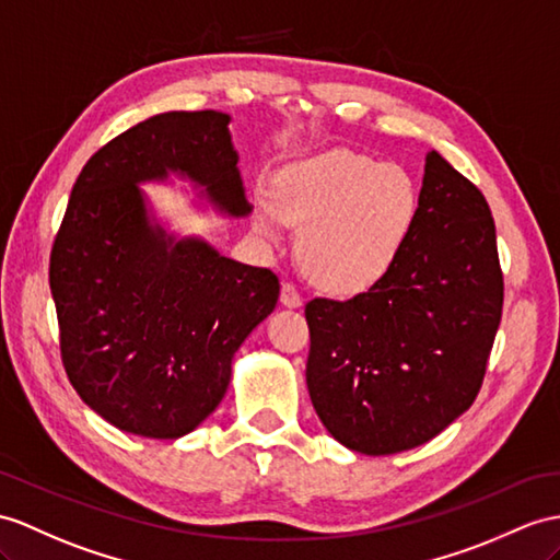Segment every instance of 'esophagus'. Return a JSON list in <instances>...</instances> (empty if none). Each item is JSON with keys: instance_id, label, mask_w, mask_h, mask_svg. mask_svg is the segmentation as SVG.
<instances>
[{"instance_id": "34e87169", "label": "esophagus", "mask_w": 560, "mask_h": 560, "mask_svg": "<svg viewBox=\"0 0 560 560\" xmlns=\"http://www.w3.org/2000/svg\"><path fill=\"white\" fill-rule=\"evenodd\" d=\"M280 304L288 306V308H296L302 306V294L294 288L292 282H282V290H280Z\"/></svg>"}]
</instances>
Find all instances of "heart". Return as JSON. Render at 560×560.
<instances>
[{
    "mask_svg": "<svg viewBox=\"0 0 560 560\" xmlns=\"http://www.w3.org/2000/svg\"><path fill=\"white\" fill-rule=\"evenodd\" d=\"M420 192L399 163L330 149L284 166L272 195L254 207V228L278 240L284 223L302 225L299 261L320 290L365 292L397 261L418 215Z\"/></svg>",
    "mask_w": 560,
    "mask_h": 560,
    "instance_id": "heart-1",
    "label": "heart"
}]
</instances>
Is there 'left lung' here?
Here are the masks:
<instances>
[{
  "mask_svg": "<svg viewBox=\"0 0 560 560\" xmlns=\"http://www.w3.org/2000/svg\"><path fill=\"white\" fill-rule=\"evenodd\" d=\"M501 306L489 203L432 149L397 261L347 302L306 304V385L325 430L368 456L438 438L482 387Z\"/></svg>",
  "mask_w": 560,
  "mask_h": 560,
  "instance_id": "left-lung-1",
  "label": "left lung"
}]
</instances>
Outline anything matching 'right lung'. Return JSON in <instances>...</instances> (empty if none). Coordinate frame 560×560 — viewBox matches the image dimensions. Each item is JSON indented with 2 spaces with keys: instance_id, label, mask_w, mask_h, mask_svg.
<instances>
[{
  "instance_id": "obj_1",
  "label": "right lung",
  "mask_w": 560,
  "mask_h": 560,
  "mask_svg": "<svg viewBox=\"0 0 560 560\" xmlns=\"http://www.w3.org/2000/svg\"><path fill=\"white\" fill-rule=\"evenodd\" d=\"M228 126L221 112H168L120 132L80 171L51 247L66 375L140 438L177 440L215 411L235 351L280 296L272 270L171 235L140 189L175 173L221 213L249 215Z\"/></svg>"
}]
</instances>
